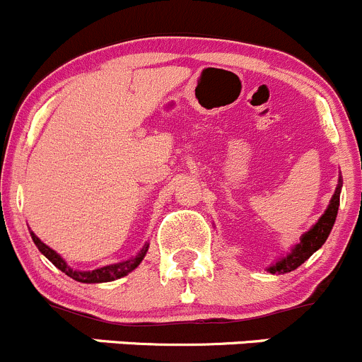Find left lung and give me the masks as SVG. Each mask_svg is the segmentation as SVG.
Here are the masks:
<instances>
[{"label":"left lung","mask_w":362,"mask_h":362,"mask_svg":"<svg viewBox=\"0 0 362 362\" xmlns=\"http://www.w3.org/2000/svg\"><path fill=\"white\" fill-rule=\"evenodd\" d=\"M341 176L338 180V186H336L334 193L331 197V202H329L327 209L324 211L320 218H318L317 223L310 228L308 232H304L299 239V243H296L292 246L291 253H287L285 257H281L280 260L273 264V266L267 267L271 274H285L291 273V271L298 269L301 264L306 262L318 248H322V245L325 243V239L329 238L331 234L332 227H334L336 221V214H338V207H339V193H341Z\"/></svg>","instance_id":"left-lung-1"}]
</instances>
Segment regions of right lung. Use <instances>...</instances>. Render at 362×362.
I'll use <instances>...</instances> for the list:
<instances>
[{
	"label": "right lung",
	"mask_w": 362,
	"mask_h": 362,
	"mask_svg": "<svg viewBox=\"0 0 362 362\" xmlns=\"http://www.w3.org/2000/svg\"><path fill=\"white\" fill-rule=\"evenodd\" d=\"M30 234H31V239H33V243L37 245V248L40 250L42 255L47 257V259L51 260V262L54 264L59 271H63L66 276H70L71 280H75V281H81V284H105V281H114V280H119V278L127 276L128 273H132V271H134L135 267L142 262V259H144L146 253H148V248H149V243H146V245L142 246L141 252H139L135 257H132V259L123 260V262H117V264H109V266L98 267V269H93V271H78V269H74V267L68 266L66 260H64L58 252H54L52 248H49L45 243H42V239L37 238V234H35V232H30Z\"/></svg>",
	"instance_id": "1"
}]
</instances>
